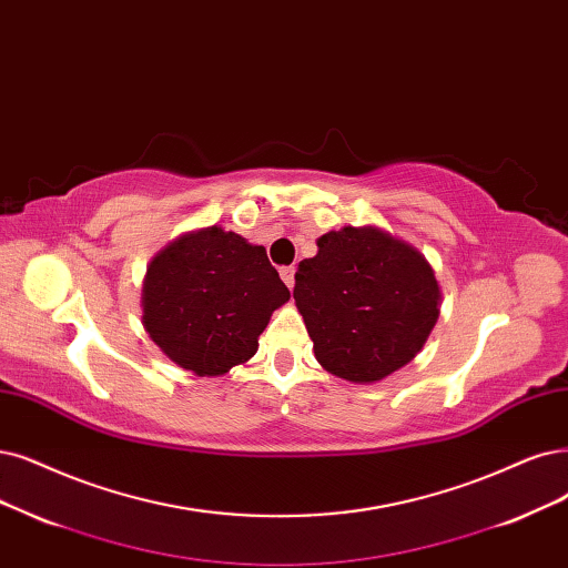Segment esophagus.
<instances>
[{"instance_id": "34e87169", "label": "esophagus", "mask_w": 568, "mask_h": 568, "mask_svg": "<svg viewBox=\"0 0 568 568\" xmlns=\"http://www.w3.org/2000/svg\"><path fill=\"white\" fill-rule=\"evenodd\" d=\"M281 278H283V283L292 290L295 287V266H283L281 268Z\"/></svg>"}]
</instances>
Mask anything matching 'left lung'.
<instances>
[{
  "mask_svg": "<svg viewBox=\"0 0 568 568\" xmlns=\"http://www.w3.org/2000/svg\"><path fill=\"white\" fill-rule=\"evenodd\" d=\"M295 304L316 361L339 379L374 384L416 358L439 316V285L414 245L379 226L318 239L295 273Z\"/></svg>",
  "mask_w": 568,
  "mask_h": 568,
  "instance_id": "1",
  "label": "left lung"
}]
</instances>
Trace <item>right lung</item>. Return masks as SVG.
Returning a JSON list of instances; mask_svg holds the SVG:
<instances>
[{"label": "right lung", "instance_id": "obj_1", "mask_svg": "<svg viewBox=\"0 0 568 568\" xmlns=\"http://www.w3.org/2000/svg\"><path fill=\"white\" fill-rule=\"evenodd\" d=\"M287 300L266 250L215 224L175 239L146 266L142 325L182 369L220 376L257 353Z\"/></svg>", "mask_w": 568, "mask_h": 568}]
</instances>
